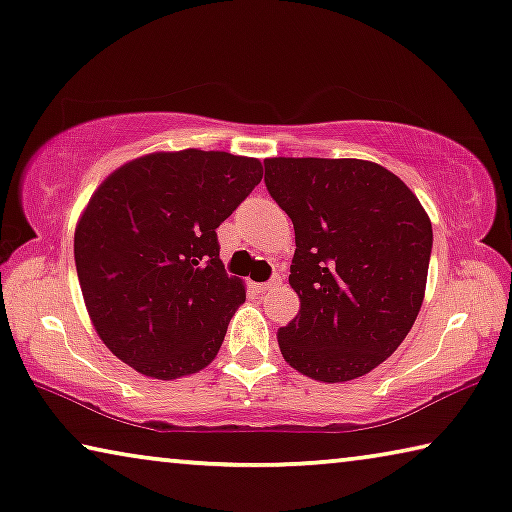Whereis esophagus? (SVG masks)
<instances>
[{
    "instance_id": "34e87169",
    "label": "esophagus",
    "mask_w": 512,
    "mask_h": 512,
    "mask_svg": "<svg viewBox=\"0 0 512 512\" xmlns=\"http://www.w3.org/2000/svg\"><path fill=\"white\" fill-rule=\"evenodd\" d=\"M279 284H281V277H279V274H274V277L270 281H265V284H256V288L263 293V291H270V288L279 286Z\"/></svg>"
}]
</instances>
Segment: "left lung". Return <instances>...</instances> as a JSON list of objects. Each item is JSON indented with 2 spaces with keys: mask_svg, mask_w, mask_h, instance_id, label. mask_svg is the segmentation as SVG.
<instances>
[{
  "mask_svg": "<svg viewBox=\"0 0 512 512\" xmlns=\"http://www.w3.org/2000/svg\"><path fill=\"white\" fill-rule=\"evenodd\" d=\"M265 184L295 228L288 284L300 311L277 332L281 355L323 383L369 374L404 342L425 298V207L365 159L272 157Z\"/></svg>",
  "mask_w": 512,
  "mask_h": 512,
  "instance_id": "obj_1",
  "label": "left lung"
}]
</instances>
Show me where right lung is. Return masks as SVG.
Returning a JSON list of instances; mask_svg holds the SVG:
<instances>
[{
  "mask_svg": "<svg viewBox=\"0 0 512 512\" xmlns=\"http://www.w3.org/2000/svg\"><path fill=\"white\" fill-rule=\"evenodd\" d=\"M261 177L254 157L189 147L131 159L96 187L73 238L80 291L96 335L138 374L175 381L217 358L247 298L217 228Z\"/></svg>",
  "mask_w": 512,
  "mask_h": 512,
  "instance_id": "1",
  "label": "right lung"
}]
</instances>
